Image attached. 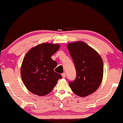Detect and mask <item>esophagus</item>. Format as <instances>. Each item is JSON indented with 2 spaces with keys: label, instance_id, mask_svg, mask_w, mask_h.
<instances>
[{
  "label": "esophagus",
  "instance_id": "1",
  "mask_svg": "<svg viewBox=\"0 0 123 123\" xmlns=\"http://www.w3.org/2000/svg\"><path fill=\"white\" fill-rule=\"evenodd\" d=\"M62 76L63 78H64V77H66V74L65 73H63L62 74Z\"/></svg>",
  "mask_w": 123,
  "mask_h": 123
}]
</instances>
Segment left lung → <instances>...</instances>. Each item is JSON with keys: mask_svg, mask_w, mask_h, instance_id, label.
<instances>
[{"mask_svg": "<svg viewBox=\"0 0 123 123\" xmlns=\"http://www.w3.org/2000/svg\"><path fill=\"white\" fill-rule=\"evenodd\" d=\"M67 49L73 60L76 77L69 82L74 93L84 97L96 92L103 76V62L96 50L83 42H73Z\"/></svg>", "mask_w": 123, "mask_h": 123, "instance_id": "8db88e82", "label": "left lung"}]
</instances>
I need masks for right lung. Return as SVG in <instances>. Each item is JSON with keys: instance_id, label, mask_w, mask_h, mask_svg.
Instances as JSON below:
<instances>
[{"instance_id": "add662e5", "label": "right lung", "mask_w": 123, "mask_h": 123, "mask_svg": "<svg viewBox=\"0 0 123 123\" xmlns=\"http://www.w3.org/2000/svg\"><path fill=\"white\" fill-rule=\"evenodd\" d=\"M59 48L57 44L42 43L31 48L25 55L21 77L31 93L40 96L47 95L62 78L60 74L54 71L57 64L51 58Z\"/></svg>"}]
</instances>
